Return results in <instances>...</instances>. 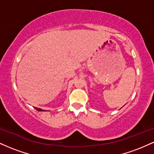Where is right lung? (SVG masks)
Returning <instances> with one entry per match:
<instances>
[{
    "label": "right lung",
    "mask_w": 154,
    "mask_h": 154,
    "mask_svg": "<svg viewBox=\"0 0 154 154\" xmlns=\"http://www.w3.org/2000/svg\"><path fill=\"white\" fill-rule=\"evenodd\" d=\"M35 109H36V110H38V111H44V110H42L41 109H38V108H35Z\"/></svg>",
    "instance_id": "obj_1"
}]
</instances>
